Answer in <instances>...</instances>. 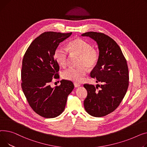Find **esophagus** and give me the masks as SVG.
<instances>
[{
    "label": "esophagus",
    "instance_id": "1",
    "mask_svg": "<svg viewBox=\"0 0 147 147\" xmlns=\"http://www.w3.org/2000/svg\"><path fill=\"white\" fill-rule=\"evenodd\" d=\"M80 84H78V83H77V82H74V86H75V87H80Z\"/></svg>",
    "mask_w": 147,
    "mask_h": 147
}]
</instances>
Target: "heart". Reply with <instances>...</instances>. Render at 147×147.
Segmentation results:
<instances>
[{"instance_id": "1", "label": "heart", "mask_w": 147, "mask_h": 147, "mask_svg": "<svg viewBox=\"0 0 147 147\" xmlns=\"http://www.w3.org/2000/svg\"><path fill=\"white\" fill-rule=\"evenodd\" d=\"M67 49L71 53L80 55L78 67H71L63 72L65 79L81 82L87 72V67L93 68L97 65L99 55L96 50L92 48L91 45L84 39L75 38L67 45ZM56 62L61 66L66 65L68 60V51L65 48L57 47L54 55Z\"/></svg>"}]
</instances>
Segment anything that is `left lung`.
Returning <instances> with one entry per match:
<instances>
[{
	"label": "left lung",
	"instance_id": "left-lung-1",
	"mask_svg": "<svg viewBox=\"0 0 147 147\" xmlns=\"http://www.w3.org/2000/svg\"><path fill=\"white\" fill-rule=\"evenodd\" d=\"M81 36L90 37L98 45V61L90 75L96 78L97 82L101 83L96 88L93 85H84L87 91L84 108L92 116L102 117L113 112L126 93L129 85L126 60L116 41L106 34L87 32ZM98 87L100 89L97 91L96 88Z\"/></svg>",
	"mask_w": 147,
	"mask_h": 147
}]
</instances>
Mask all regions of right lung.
Returning <instances> with one entry per match:
<instances>
[{"label": "right lung", "mask_w": 147, "mask_h": 147, "mask_svg": "<svg viewBox=\"0 0 147 147\" xmlns=\"http://www.w3.org/2000/svg\"><path fill=\"white\" fill-rule=\"evenodd\" d=\"M72 32H45L34 40L22 59L21 87L30 107L45 118H53L64 111L68 95L74 88L67 80L60 81L55 88L50 85L53 77L58 78L59 66L54 58L60 42Z\"/></svg>", "instance_id": "right-lung-1"}]
</instances>
